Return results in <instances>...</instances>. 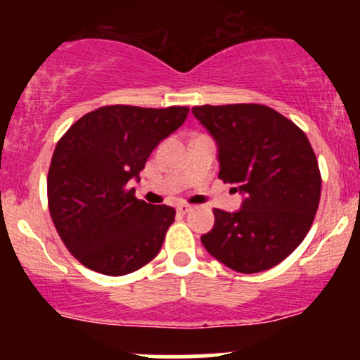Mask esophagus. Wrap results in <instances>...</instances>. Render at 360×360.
Here are the masks:
<instances>
[{
	"label": "esophagus",
	"mask_w": 360,
	"mask_h": 360,
	"mask_svg": "<svg viewBox=\"0 0 360 360\" xmlns=\"http://www.w3.org/2000/svg\"><path fill=\"white\" fill-rule=\"evenodd\" d=\"M188 212H191V206H189V205H179V206H177V213H179V214H186Z\"/></svg>",
	"instance_id": "obj_1"
}]
</instances>
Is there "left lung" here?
Masks as SVG:
<instances>
[{"label":"left lung","mask_w":360,"mask_h":360,"mask_svg":"<svg viewBox=\"0 0 360 360\" xmlns=\"http://www.w3.org/2000/svg\"><path fill=\"white\" fill-rule=\"evenodd\" d=\"M218 147V177L243 194L242 208L213 210L205 249L230 269L254 274L278 266L303 242L320 203L321 176L309 140L264 105L194 106Z\"/></svg>","instance_id":"8db88e82"}]
</instances>
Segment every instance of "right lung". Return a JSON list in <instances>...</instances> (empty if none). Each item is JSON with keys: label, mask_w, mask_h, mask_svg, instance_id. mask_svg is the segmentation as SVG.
Returning <instances> with one entry per match:
<instances>
[{"label": "right lung", "mask_w": 360, "mask_h": 360, "mask_svg": "<svg viewBox=\"0 0 360 360\" xmlns=\"http://www.w3.org/2000/svg\"><path fill=\"white\" fill-rule=\"evenodd\" d=\"M188 106L113 105L89 111L57 142L47 176L57 233L82 266L125 276L159 254L176 210L135 198L128 181L184 123Z\"/></svg>", "instance_id": "1"}]
</instances>
